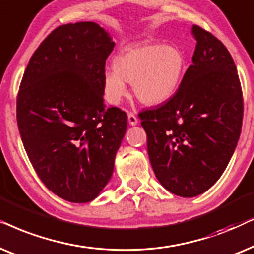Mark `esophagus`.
Wrapping results in <instances>:
<instances>
[{
	"label": "esophagus",
	"instance_id": "1",
	"mask_svg": "<svg viewBox=\"0 0 254 254\" xmlns=\"http://www.w3.org/2000/svg\"><path fill=\"white\" fill-rule=\"evenodd\" d=\"M127 121H129V124L132 125V127H134V125L138 124V118L134 114L132 113H129L127 114Z\"/></svg>",
	"mask_w": 254,
	"mask_h": 254
}]
</instances>
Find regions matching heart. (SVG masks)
<instances>
[{
  "label": "heart",
  "instance_id": "obj_1",
  "mask_svg": "<svg viewBox=\"0 0 254 254\" xmlns=\"http://www.w3.org/2000/svg\"><path fill=\"white\" fill-rule=\"evenodd\" d=\"M114 72L103 76L104 96L118 106L127 96L126 83L145 106H160L173 99L180 89L186 73V57L173 45L145 44L127 47L115 57Z\"/></svg>",
  "mask_w": 254,
  "mask_h": 254
}]
</instances>
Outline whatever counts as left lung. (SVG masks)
<instances>
[{
	"label": "left lung",
	"mask_w": 254,
	"mask_h": 254,
	"mask_svg": "<svg viewBox=\"0 0 254 254\" xmlns=\"http://www.w3.org/2000/svg\"><path fill=\"white\" fill-rule=\"evenodd\" d=\"M192 65L173 99L139 114L147 152L162 187L181 197L208 190L228 166L242 131L243 94L231 54L192 25Z\"/></svg>",
	"instance_id": "1"
}]
</instances>
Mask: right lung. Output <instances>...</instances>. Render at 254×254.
<instances>
[{
  "label": "right lung",
  "instance_id": "1",
  "mask_svg": "<svg viewBox=\"0 0 254 254\" xmlns=\"http://www.w3.org/2000/svg\"><path fill=\"white\" fill-rule=\"evenodd\" d=\"M114 46L94 22L59 26L33 53L17 96L18 130L37 175L73 203L103 190L127 131V114L103 102Z\"/></svg>",
  "mask_w": 254,
  "mask_h": 254
}]
</instances>
